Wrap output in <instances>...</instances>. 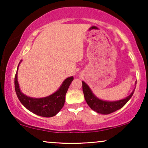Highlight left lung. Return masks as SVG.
<instances>
[{
    "label": "left lung",
    "mask_w": 148,
    "mask_h": 148,
    "mask_svg": "<svg viewBox=\"0 0 148 148\" xmlns=\"http://www.w3.org/2000/svg\"><path fill=\"white\" fill-rule=\"evenodd\" d=\"M137 82H135L136 86ZM83 92L84 94V98L88 106L92 109L93 110L96 111V112L102 114H108L110 113L114 112L115 111L119 110L126 104V103L130 100L132 97L135 88L131 94L124 99L116 101H105L98 98L93 94L92 91L91 90L88 85L86 84L84 81L82 82Z\"/></svg>",
    "instance_id": "8db88e82"
}]
</instances>
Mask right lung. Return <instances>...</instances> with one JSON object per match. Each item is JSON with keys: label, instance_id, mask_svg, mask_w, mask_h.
<instances>
[{"label": "right lung", "instance_id": "obj_1", "mask_svg": "<svg viewBox=\"0 0 148 148\" xmlns=\"http://www.w3.org/2000/svg\"><path fill=\"white\" fill-rule=\"evenodd\" d=\"M15 77V89L16 94L20 102L27 110L40 116L52 117L55 116L64 106L65 95L71 83L73 80V77H69L62 82L57 91L50 96L44 98H32L26 96L21 92L17 81V71L19 64Z\"/></svg>", "mask_w": 148, "mask_h": 148}]
</instances>
